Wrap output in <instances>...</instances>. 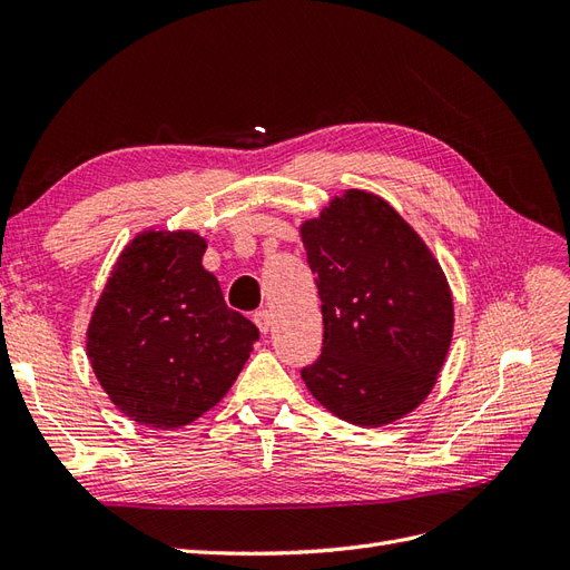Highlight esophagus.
Segmentation results:
<instances>
[{
	"mask_svg": "<svg viewBox=\"0 0 570 570\" xmlns=\"http://www.w3.org/2000/svg\"><path fill=\"white\" fill-rule=\"evenodd\" d=\"M254 323H256L258 331H262V335H266L271 331V325H273V314L268 312V308H262V312L254 314Z\"/></svg>",
	"mask_w": 570,
	"mask_h": 570,
	"instance_id": "esophagus-1",
	"label": "esophagus"
}]
</instances>
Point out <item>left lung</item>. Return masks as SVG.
Here are the masks:
<instances>
[{
	"label": "left lung",
	"instance_id": "1",
	"mask_svg": "<svg viewBox=\"0 0 570 570\" xmlns=\"http://www.w3.org/2000/svg\"><path fill=\"white\" fill-rule=\"evenodd\" d=\"M323 347L302 381L335 416L385 425L416 409L450 352L454 306L435 256L392 206L347 189L302 226Z\"/></svg>",
	"mask_w": 570,
	"mask_h": 570
}]
</instances>
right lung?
Instances as JSON below:
<instances>
[{"label": "right lung", "mask_w": 570, "mask_h": 570, "mask_svg": "<svg viewBox=\"0 0 570 570\" xmlns=\"http://www.w3.org/2000/svg\"><path fill=\"white\" fill-rule=\"evenodd\" d=\"M189 230H147L120 252L88 327L101 387L128 419L180 428L216 406L258 327L228 308Z\"/></svg>", "instance_id": "right-lung-1"}]
</instances>
